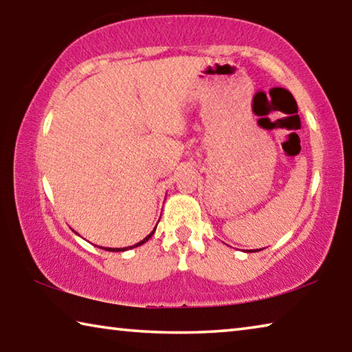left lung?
I'll list each match as a JSON object with an SVG mask.
<instances>
[{
    "label": "left lung",
    "instance_id": "1",
    "mask_svg": "<svg viewBox=\"0 0 352 352\" xmlns=\"http://www.w3.org/2000/svg\"><path fill=\"white\" fill-rule=\"evenodd\" d=\"M262 250V248H261ZM252 252H253V250H252ZM254 252H259V250H254Z\"/></svg>",
    "mask_w": 352,
    "mask_h": 352
}]
</instances>
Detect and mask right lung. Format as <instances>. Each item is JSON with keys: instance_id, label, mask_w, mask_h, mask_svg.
<instances>
[{"instance_id": "obj_1", "label": "right lung", "mask_w": 352, "mask_h": 352, "mask_svg": "<svg viewBox=\"0 0 352 352\" xmlns=\"http://www.w3.org/2000/svg\"><path fill=\"white\" fill-rule=\"evenodd\" d=\"M158 225V223H157ZM155 230H157V226H155V228H153V231H152V233L151 234H148V236H146L144 237V239H142L141 242H138V243H135V245H130V247H124V248H104V250H107V252H126V250H132V248H136V247H140V245H142V243H144V242H147L148 239H151V237H152V234L155 233ZM99 248H102V247H99Z\"/></svg>"}]
</instances>
